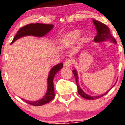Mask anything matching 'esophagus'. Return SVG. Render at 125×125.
<instances>
[{
	"label": "esophagus",
	"mask_w": 125,
	"mask_h": 125,
	"mask_svg": "<svg viewBox=\"0 0 125 125\" xmlns=\"http://www.w3.org/2000/svg\"><path fill=\"white\" fill-rule=\"evenodd\" d=\"M73 60L72 59H67L66 61L65 62V66H70L71 65H73Z\"/></svg>",
	"instance_id": "esophagus-1"
}]
</instances>
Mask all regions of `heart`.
Instances as JSON below:
<instances>
[{
  "mask_svg": "<svg viewBox=\"0 0 125 125\" xmlns=\"http://www.w3.org/2000/svg\"><path fill=\"white\" fill-rule=\"evenodd\" d=\"M79 36H80V32L79 31H73L66 35L65 38V41L68 43H73L79 38Z\"/></svg>",
  "mask_w": 125,
  "mask_h": 125,
  "instance_id": "heart-1",
  "label": "heart"
}]
</instances>
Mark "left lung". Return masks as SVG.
<instances>
[{
    "label": "left lung",
    "mask_w": 125,
    "mask_h": 125,
    "mask_svg": "<svg viewBox=\"0 0 125 125\" xmlns=\"http://www.w3.org/2000/svg\"><path fill=\"white\" fill-rule=\"evenodd\" d=\"M93 23H94V25L95 26V28L97 30V35L95 36V37H94V42H100L104 41V40H109L113 42L114 43H116L117 42L115 40V39H114V37H113L111 35L110 32V30H109V28L105 25V24L102 23L100 21H97L96 20L93 19ZM73 73L74 74V76L75 78V82H76L77 86V89H78V93L79 94V95H81L82 97L85 98L86 99H88V100H94V99H97L99 98L102 97L103 95H105L106 94L108 93L109 91L106 92L104 94H102V95H98V96H91V95H88L86 93H84L82 89L80 88L79 86V83H78V75L77 74V72L75 70H73Z\"/></svg>",
    "instance_id": "obj_1"
}]
</instances>
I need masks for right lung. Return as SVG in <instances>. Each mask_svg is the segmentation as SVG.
<instances>
[{"label": "right lung", "mask_w": 125, "mask_h": 125, "mask_svg": "<svg viewBox=\"0 0 125 125\" xmlns=\"http://www.w3.org/2000/svg\"><path fill=\"white\" fill-rule=\"evenodd\" d=\"M54 25L51 24H45V23H30L26 25L25 26L21 28L18 32H17L15 37L12 40V43H13L15 40L19 39L20 37L25 36H38V37H42L45 36L46 33L51 31L53 28ZM63 68V63H59L55 65L51 69L50 72L48 79V89L46 95L44 96L41 100L36 102H30L23 99L25 102L32 106H41L44 104L51 102L54 99L55 96L54 94V88L53 79L55 74L59 71H60Z\"/></svg>", "instance_id": "obj_1"}]
</instances>
